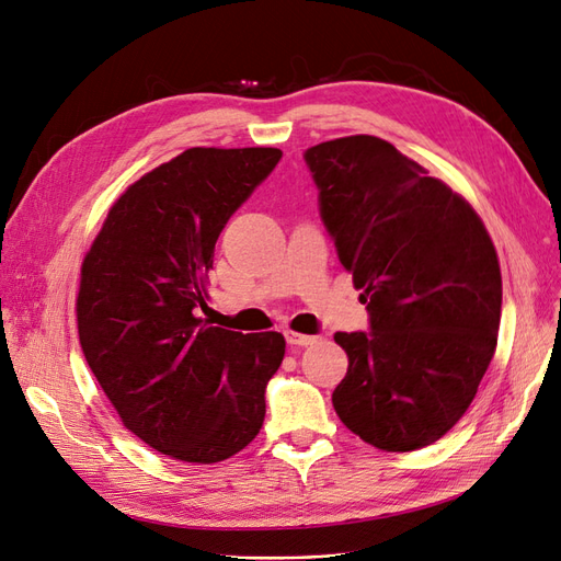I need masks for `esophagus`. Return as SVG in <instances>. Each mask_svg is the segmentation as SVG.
<instances>
[{"instance_id":"34e87169","label":"esophagus","mask_w":561,"mask_h":561,"mask_svg":"<svg viewBox=\"0 0 561 561\" xmlns=\"http://www.w3.org/2000/svg\"><path fill=\"white\" fill-rule=\"evenodd\" d=\"M285 339H287V344H290L293 348H304V346H311L313 342H318V336L299 334V332H285Z\"/></svg>"}]
</instances>
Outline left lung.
Returning a JSON list of instances; mask_svg holds the SVG:
<instances>
[{"label": "left lung", "instance_id": "8db88e82", "mask_svg": "<svg viewBox=\"0 0 561 561\" xmlns=\"http://www.w3.org/2000/svg\"><path fill=\"white\" fill-rule=\"evenodd\" d=\"M304 161L369 313V330L334 334L348 355L334 410L377 449L428 447L466 414L494 358V243L466 198L375 135L320 142Z\"/></svg>", "mask_w": 561, "mask_h": 561}]
</instances>
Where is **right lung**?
<instances>
[{"label": "right lung", "mask_w": 561, "mask_h": 561, "mask_svg": "<svg viewBox=\"0 0 561 561\" xmlns=\"http://www.w3.org/2000/svg\"><path fill=\"white\" fill-rule=\"evenodd\" d=\"M274 147H194L130 184L81 266V351L142 443L186 463H217L260 433L264 390L285 339L196 318L229 217L271 175Z\"/></svg>", "instance_id": "add662e5"}]
</instances>
